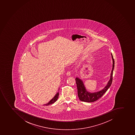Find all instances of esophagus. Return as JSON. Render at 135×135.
I'll return each instance as SVG.
<instances>
[{
  "instance_id": "34e87169",
  "label": "esophagus",
  "mask_w": 135,
  "mask_h": 135,
  "mask_svg": "<svg viewBox=\"0 0 135 135\" xmlns=\"http://www.w3.org/2000/svg\"><path fill=\"white\" fill-rule=\"evenodd\" d=\"M66 75L67 76H70L71 75V72L70 71H68L66 73Z\"/></svg>"
}]
</instances>
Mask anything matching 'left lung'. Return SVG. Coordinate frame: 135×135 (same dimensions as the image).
<instances>
[{
	"mask_svg": "<svg viewBox=\"0 0 135 135\" xmlns=\"http://www.w3.org/2000/svg\"><path fill=\"white\" fill-rule=\"evenodd\" d=\"M111 56L113 60V68L110 74V79L109 82H108L107 85L103 89L94 93H90L87 90L82 79H79V77L75 78V80L78 90V97L81 101L87 103H91L101 98L110 87L113 81V71L114 70L115 65L114 59L112 53Z\"/></svg>",
	"mask_w": 135,
	"mask_h": 135,
	"instance_id": "8db88e82",
	"label": "left lung"
}]
</instances>
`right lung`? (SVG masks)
Returning a JSON list of instances; mask_svg holds the SVG:
<instances>
[{
    "label": "right lung",
    "instance_id": "right-lung-1",
    "mask_svg": "<svg viewBox=\"0 0 135 135\" xmlns=\"http://www.w3.org/2000/svg\"><path fill=\"white\" fill-rule=\"evenodd\" d=\"M59 95V92H58V93L56 94V95H55V97H54L48 103H47V104H45V105H49L54 103L55 102L57 101V99H58V98Z\"/></svg>",
    "mask_w": 135,
    "mask_h": 135
}]
</instances>
